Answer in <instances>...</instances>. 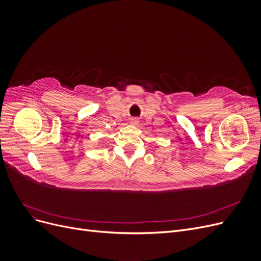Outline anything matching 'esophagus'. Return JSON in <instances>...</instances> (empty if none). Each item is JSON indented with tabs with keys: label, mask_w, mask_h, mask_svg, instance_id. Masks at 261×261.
I'll return each instance as SVG.
<instances>
[{
	"label": "esophagus",
	"mask_w": 261,
	"mask_h": 261,
	"mask_svg": "<svg viewBox=\"0 0 261 261\" xmlns=\"http://www.w3.org/2000/svg\"><path fill=\"white\" fill-rule=\"evenodd\" d=\"M130 124H132V125H137V124H138V120H137V118H136V117H132V118H130Z\"/></svg>",
	"instance_id": "obj_1"
}]
</instances>
